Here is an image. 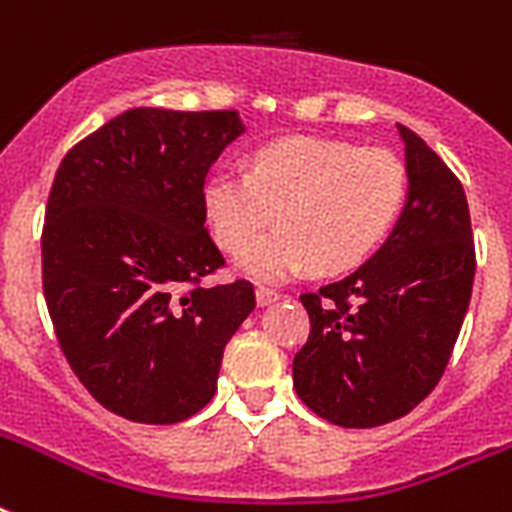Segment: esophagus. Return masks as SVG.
<instances>
[{"label": "esophagus", "mask_w": 512, "mask_h": 512, "mask_svg": "<svg viewBox=\"0 0 512 512\" xmlns=\"http://www.w3.org/2000/svg\"><path fill=\"white\" fill-rule=\"evenodd\" d=\"M257 303L260 305H271V303H276V300H279V292H276V289H268V287H257Z\"/></svg>", "instance_id": "obj_1"}]
</instances>
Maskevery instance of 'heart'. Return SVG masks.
I'll return each instance as SVG.
<instances>
[{"label": "heart", "mask_w": 512, "mask_h": 512, "mask_svg": "<svg viewBox=\"0 0 512 512\" xmlns=\"http://www.w3.org/2000/svg\"><path fill=\"white\" fill-rule=\"evenodd\" d=\"M201 196L228 252L251 243L277 212L280 228L239 257L247 276L276 281L308 265L335 273L361 263L404 207L406 170L388 148L289 138L260 148L249 172L209 175Z\"/></svg>", "instance_id": "1"}]
</instances>
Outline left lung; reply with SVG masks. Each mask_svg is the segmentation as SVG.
Returning a JSON list of instances; mask_svg holds the SVG:
<instances>
[{"label":"left lung","instance_id":"8db88e82","mask_svg":"<svg viewBox=\"0 0 512 512\" xmlns=\"http://www.w3.org/2000/svg\"><path fill=\"white\" fill-rule=\"evenodd\" d=\"M409 196L388 241L356 271L303 292L311 335L292 380L311 412L340 428H377L430 396L452 358L476 276L462 183L398 124Z\"/></svg>","mask_w":512,"mask_h":512}]
</instances>
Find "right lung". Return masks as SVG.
I'll return each mask as SVG.
<instances>
[{
    "label": "right lung",
    "mask_w": 512,
    "mask_h": 512,
    "mask_svg": "<svg viewBox=\"0 0 512 512\" xmlns=\"http://www.w3.org/2000/svg\"><path fill=\"white\" fill-rule=\"evenodd\" d=\"M244 127L236 111L132 108L79 140L52 180L42 287L58 345L108 412L172 425L212 401L223 350L255 311L225 257L204 180Z\"/></svg>",
    "instance_id": "obj_1"
}]
</instances>
